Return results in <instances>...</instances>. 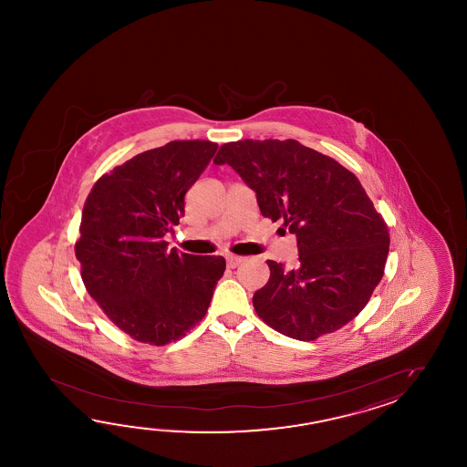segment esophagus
<instances>
[{"label":"esophagus","instance_id":"obj_1","mask_svg":"<svg viewBox=\"0 0 467 467\" xmlns=\"http://www.w3.org/2000/svg\"><path fill=\"white\" fill-rule=\"evenodd\" d=\"M242 262H244V258L237 257V255H229V257H227V267H230V268L238 267V265H240V264H242Z\"/></svg>","mask_w":467,"mask_h":467}]
</instances>
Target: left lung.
Instances as JSON below:
<instances>
[{
  "label": "left lung",
  "mask_w": 467,
  "mask_h": 467,
  "mask_svg": "<svg viewBox=\"0 0 467 467\" xmlns=\"http://www.w3.org/2000/svg\"><path fill=\"white\" fill-rule=\"evenodd\" d=\"M213 163H229L257 193L262 215L297 237V267L267 260L270 278L252 298L258 317L297 340L358 317L384 275L390 242L358 177L297 140L230 141Z\"/></svg>",
  "instance_id": "8db88e82"
}]
</instances>
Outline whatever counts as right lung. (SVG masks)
Here are the masks:
<instances>
[{"instance_id":"1","label":"right lung","mask_w":467,"mask_h":467,"mask_svg":"<svg viewBox=\"0 0 467 467\" xmlns=\"http://www.w3.org/2000/svg\"><path fill=\"white\" fill-rule=\"evenodd\" d=\"M219 149L177 140L101 175L87 197L75 255L89 296L130 337L165 346L205 317L225 272L220 255L169 250L185 193Z\"/></svg>"}]
</instances>
